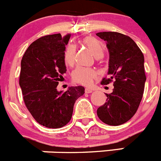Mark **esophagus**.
<instances>
[{
    "label": "esophagus",
    "instance_id": "esophagus-1",
    "mask_svg": "<svg viewBox=\"0 0 161 161\" xmlns=\"http://www.w3.org/2000/svg\"><path fill=\"white\" fill-rule=\"evenodd\" d=\"M93 90L91 88H85V93H91L92 92Z\"/></svg>",
    "mask_w": 161,
    "mask_h": 161
}]
</instances>
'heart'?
<instances>
[{
  "mask_svg": "<svg viewBox=\"0 0 161 161\" xmlns=\"http://www.w3.org/2000/svg\"><path fill=\"white\" fill-rule=\"evenodd\" d=\"M84 44L89 48L94 56L97 58L101 54H103V48L101 44L93 37H87L83 40ZM76 59V46L74 44H69L64 53V61L67 65H74ZM98 73L92 68L79 66L73 71V80L75 82L85 86H89L92 84L93 80L97 77Z\"/></svg>",
  "mask_w": 161,
  "mask_h": 161,
  "instance_id": "heart-1",
  "label": "heart"
}]
</instances>
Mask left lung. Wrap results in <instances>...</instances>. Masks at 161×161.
<instances>
[{"label":"left lung","instance_id":"8db88e82","mask_svg":"<svg viewBox=\"0 0 161 161\" xmlns=\"http://www.w3.org/2000/svg\"><path fill=\"white\" fill-rule=\"evenodd\" d=\"M105 41L109 52V78H103L102 85L114 80V89L106 94V103L97 109L103 122L119 125L129 121L137 111L143 96L146 76L144 55L130 37L114 31L96 33Z\"/></svg>","mask_w":161,"mask_h":161}]
</instances>
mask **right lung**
Instances as JSON below:
<instances>
[{
  "label": "right lung",
  "mask_w": 161,
  "mask_h": 161,
  "mask_svg": "<svg viewBox=\"0 0 161 161\" xmlns=\"http://www.w3.org/2000/svg\"><path fill=\"white\" fill-rule=\"evenodd\" d=\"M70 34L43 36L32 42L21 60L19 86L24 103L40 125L57 129L70 121L76 99L85 93L82 86L58 92L57 86L66 73L64 61Z\"/></svg>",
  "instance_id": "add662e5"
}]
</instances>
